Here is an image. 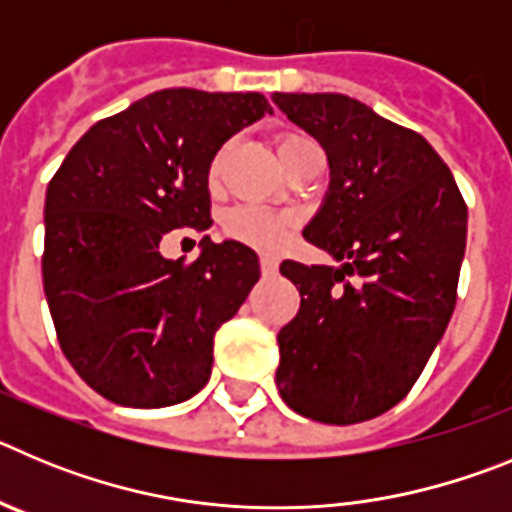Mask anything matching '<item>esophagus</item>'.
<instances>
[{"mask_svg": "<svg viewBox=\"0 0 512 512\" xmlns=\"http://www.w3.org/2000/svg\"><path fill=\"white\" fill-rule=\"evenodd\" d=\"M259 264H261V274H264V277H274V274L279 271V259L277 256H271V253H264V256L259 259Z\"/></svg>", "mask_w": 512, "mask_h": 512, "instance_id": "esophagus-1", "label": "esophagus"}]
</instances>
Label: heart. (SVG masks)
Segmentation results:
<instances>
[{"instance_id": "heart-1", "label": "heart", "mask_w": 512, "mask_h": 512, "mask_svg": "<svg viewBox=\"0 0 512 512\" xmlns=\"http://www.w3.org/2000/svg\"><path fill=\"white\" fill-rule=\"evenodd\" d=\"M277 156H279V164H284L287 158L295 156L297 151L307 146H315L312 140L302 138V135H279L277 138ZM217 169H220V156L212 161V169H210V182L217 179ZM289 228V217L277 215V212H269V210H259V207H241V210L230 212L225 217V233L235 241L246 243V246L253 248H264V251H274V248L282 246L287 241Z\"/></svg>"}]
</instances>
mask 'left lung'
Instances as JSON below:
<instances>
[{
	"instance_id": "8db88e82",
	"label": "left lung",
	"mask_w": 512,
	"mask_h": 512,
	"mask_svg": "<svg viewBox=\"0 0 512 512\" xmlns=\"http://www.w3.org/2000/svg\"><path fill=\"white\" fill-rule=\"evenodd\" d=\"M271 99L328 156V192L302 235L341 261L279 266L302 297L277 336L279 395L305 418L361 423L408 395L449 325L467 205L423 135L359 99Z\"/></svg>"
}]
</instances>
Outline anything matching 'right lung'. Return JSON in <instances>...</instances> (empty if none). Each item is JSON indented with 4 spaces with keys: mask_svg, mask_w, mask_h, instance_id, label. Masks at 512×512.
Segmentation results:
<instances>
[{
    "mask_svg": "<svg viewBox=\"0 0 512 512\" xmlns=\"http://www.w3.org/2000/svg\"><path fill=\"white\" fill-rule=\"evenodd\" d=\"M271 112L264 94L161 89L81 135L45 192L43 287L79 377L125 408L202 390L215 330L259 282L238 241L164 259L169 230H207V176L228 138Z\"/></svg>",
    "mask_w": 512,
    "mask_h": 512,
    "instance_id": "right-lung-1",
    "label": "right lung"
}]
</instances>
